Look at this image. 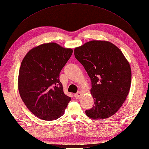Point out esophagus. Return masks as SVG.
Masks as SVG:
<instances>
[{"label":"esophagus","mask_w":149,"mask_h":149,"mask_svg":"<svg viewBox=\"0 0 149 149\" xmlns=\"http://www.w3.org/2000/svg\"><path fill=\"white\" fill-rule=\"evenodd\" d=\"M82 96V92H78L77 93H76L74 94V97H76V99H77V100H79V99H80Z\"/></svg>","instance_id":"obj_1"}]
</instances>
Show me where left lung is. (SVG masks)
I'll use <instances>...</instances> for the list:
<instances>
[{
	"mask_svg": "<svg viewBox=\"0 0 149 149\" xmlns=\"http://www.w3.org/2000/svg\"><path fill=\"white\" fill-rule=\"evenodd\" d=\"M74 57L92 81L94 106L85 111L88 117L104 119L116 113L126 100L131 69L122 51L107 41L93 40L75 48Z\"/></svg>",
	"mask_w": 149,
	"mask_h": 149,
	"instance_id": "left-lung-1",
	"label": "left lung"
}]
</instances>
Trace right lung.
I'll use <instances>...</instances> for the list:
<instances>
[{"mask_svg": "<svg viewBox=\"0 0 149 149\" xmlns=\"http://www.w3.org/2000/svg\"><path fill=\"white\" fill-rule=\"evenodd\" d=\"M72 54L55 42L32 48L19 70L18 87L26 107L36 117L54 120L64 115L71 97L64 93L59 74Z\"/></svg>", "mask_w": 149, "mask_h": 149, "instance_id": "1", "label": "right lung"}]
</instances>
